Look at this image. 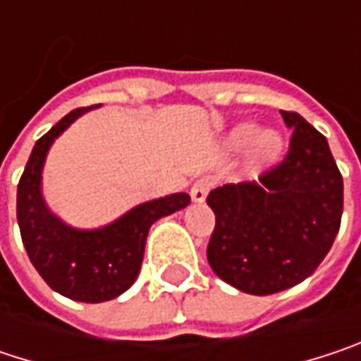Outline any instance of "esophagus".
Here are the masks:
<instances>
[{
	"label": "esophagus",
	"instance_id": "1",
	"mask_svg": "<svg viewBox=\"0 0 361 361\" xmlns=\"http://www.w3.org/2000/svg\"><path fill=\"white\" fill-rule=\"evenodd\" d=\"M211 188H213V181L211 180H207V178L196 180L194 181V185H192V190H190L192 200H194V202H204V198H207V194L211 192Z\"/></svg>",
	"mask_w": 361,
	"mask_h": 361
}]
</instances>
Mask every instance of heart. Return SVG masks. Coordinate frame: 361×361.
Segmentation results:
<instances>
[{"label":"heart","instance_id":"b5f03b06","mask_svg":"<svg viewBox=\"0 0 361 361\" xmlns=\"http://www.w3.org/2000/svg\"><path fill=\"white\" fill-rule=\"evenodd\" d=\"M247 144H251V161L257 167L271 163L282 148V140L276 131H271V129L259 131L257 125H252V123H243V125L234 127L230 133L232 148H245Z\"/></svg>","mask_w":361,"mask_h":361}]
</instances>
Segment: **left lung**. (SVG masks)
<instances>
[{
    "mask_svg": "<svg viewBox=\"0 0 361 361\" xmlns=\"http://www.w3.org/2000/svg\"><path fill=\"white\" fill-rule=\"evenodd\" d=\"M293 129L288 152L259 181L226 183L207 196L215 213L207 259L249 295L286 290L322 263L343 215V176L326 137L301 114L282 110Z\"/></svg>",
    "mask_w": 361,
    "mask_h": 361,
    "instance_id": "1",
    "label": "left lung"
}]
</instances>
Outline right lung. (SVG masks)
<instances>
[{"label":"right lung","mask_w":361,"mask_h":361,"mask_svg":"<svg viewBox=\"0 0 361 361\" xmlns=\"http://www.w3.org/2000/svg\"><path fill=\"white\" fill-rule=\"evenodd\" d=\"M75 109L39 137L18 181L16 217L20 236L39 276L56 293L83 303H102L125 293L137 278L150 226L183 207L185 192L137 204L98 230H77L60 221L43 202L41 171L54 140L83 112Z\"/></svg>","instance_id":"right-lung-1"}]
</instances>
